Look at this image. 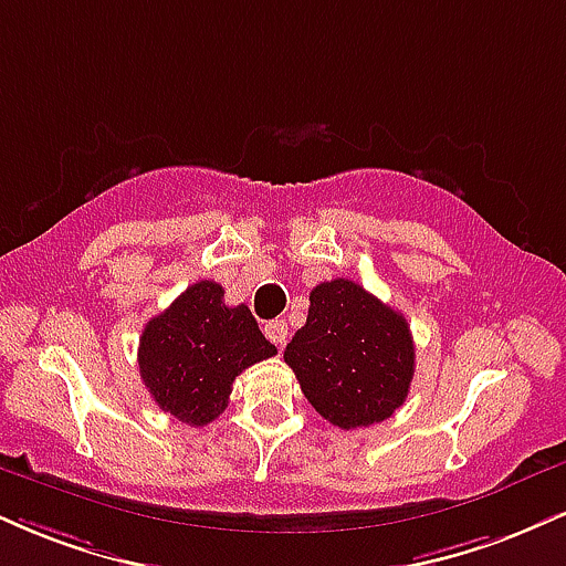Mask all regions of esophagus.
I'll return each mask as SVG.
<instances>
[{
	"label": "esophagus",
	"mask_w": 566,
	"mask_h": 566,
	"mask_svg": "<svg viewBox=\"0 0 566 566\" xmlns=\"http://www.w3.org/2000/svg\"><path fill=\"white\" fill-rule=\"evenodd\" d=\"M265 337L279 345V348H284V343H287V322L284 318H274V322L265 324Z\"/></svg>",
	"instance_id": "1"
}]
</instances>
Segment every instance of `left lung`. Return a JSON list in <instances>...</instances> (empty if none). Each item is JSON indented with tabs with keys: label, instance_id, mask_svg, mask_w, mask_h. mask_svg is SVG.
<instances>
[{
	"label": "left lung",
	"instance_id": "left-lung-1",
	"mask_svg": "<svg viewBox=\"0 0 566 566\" xmlns=\"http://www.w3.org/2000/svg\"><path fill=\"white\" fill-rule=\"evenodd\" d=\"M413 356L403 313L350 279L311 290L305 326L284 350L308 403L339 430L392 417L408 398Z\"/></svg>",
	"mask_w": 566,
	"mask_h": 566
}]
</instances>
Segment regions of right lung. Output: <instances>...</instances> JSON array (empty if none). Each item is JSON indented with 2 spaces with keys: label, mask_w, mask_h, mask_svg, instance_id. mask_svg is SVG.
Here are the masks:
<instances>
[{
  "label": "right lung",
  "mask_w": 566,
  "mask_h": 566,
  "mask_svg": "<svg viewBox=\"0 0 566 566\" xmlns=\"http://www.w3.org/2000/svg\"><path fill=\"white\" fill-rule=\"evenodd\" d=\"M276 356L248 305L229 308L223 287L197 282L139 337V374L163 411L184 424H210L229 403L231 385L248 366Z\"/></svg>",
  "instance_id": "obj_1"
}]
</instances>
